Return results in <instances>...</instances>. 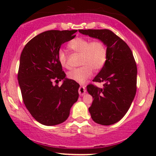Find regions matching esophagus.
Instances as JSON below:
<instances>
[{"mask_svg":"<svg viewBox=\"0 0 156 156\" xmlns=\"http://www.w3.org/2000/svg\"><path fill=\"white\" fill-rule=\"evenodd\" d=\"M85 92H86V89L84 88L83 86H80L79 89H78V93H79L80 95L83 96L84 94H85Z\"/></svg>","mask_w":156,"mask_h":156,"instance_id":"esophagus-1","label":"esophagus"}]
</instances>
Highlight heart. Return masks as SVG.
<instances>
[{"mask_svg": "<svg viewBox=\"0 0 156 156\" xmlns=\"http://www.w3.org/2000/svg\"><path fill=\"white\" fill-rule=\"evenodd\" d=\"M68 48L80 54L82 67L73 69L67 73V78L79 83H83L92 76L93 69L98 71L104 67L108 58V49L103 41L100 39L90 41L83 37H76L68 44ZM58 63L64 68H68L67 57L59 50L57 54Z\"/></svg>", "mask_w": 156, "mask_h": 156, "instance_id": "b5f03b06", "label": "heart"}]
</instances>
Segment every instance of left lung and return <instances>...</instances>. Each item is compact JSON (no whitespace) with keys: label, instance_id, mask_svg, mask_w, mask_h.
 I'll use <instances>...</instances> for the list:
<instances>
[{"label":"left lung","instance_id":"obj_1","mask_svg":"<svg viewBox=\"0 0 156 156\" xmlns=\"http://www.w3.org/2000/svg\"><path fill=\"white\" fill-rule=\"evenodd\" d=\"M78 31L103 41L107 46L106 62L93 79L103 83V87L90 83L87 88L94 99L89 108L92 119L100 125H113L125 115L136 92L137 67L133 53L122 39L108 29Z\"/></svg>","mask_w":156,"mask_h":156}]
</instances>
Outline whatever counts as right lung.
<instances>
[{
	"label": "right lung",
	"mask_w": 156,
	"mask_h": 156,
	"mask_svg": "<svg viewBox=\"0 0 156 156\" xmlns=\"http://www.w3.org/2000/svg\"><path fill=\"white\" fill-rule=\"evenodd\" d=\"M77 30H51L26 44L20 55L17 79L23 103L37 122L44 125L64 122L78 98L80 85L66 78L57 54L61 45L76 37ZM63 80L61 87L53 85Z\"/></svg>",
	"instance_id": "right-lung-1"
}]
</instances>
